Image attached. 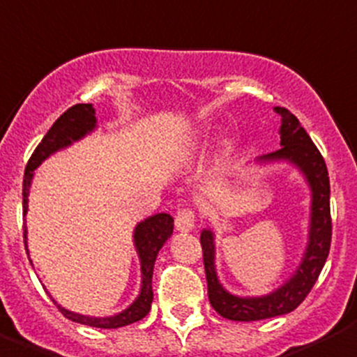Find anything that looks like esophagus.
Returning a JSON list of instances; mask_svg holds the SVG:
<instances>
[{"label": "esophagus", "instance_id": "esophagus-1", "mask_svg": "<svg viewBox=\"0 0 357 357\" xmlns=\"http://www.w3.org/2000/svg\"><path fill=\"white\" fill-rule=\"evenodd\" d=\"M174 225L178 231H192L194 230V226H196V217H194V212H192L190 208L178 210Z\"/></svg>", "mask_w": 357, "mask_h": 357}]
</instances>
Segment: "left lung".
Listing matches in <instances>:
<instances>
[{"label":"left lung","instance_id":"8db88e82","mask_svg":"<svg viewBox=\"0 0 357 357\" xmlns=\"http://www.w3.org/2000/svg\"><path fill=\"white\" fill-rule=\"evenodd\" d=\"M280 116V149L275 153L257 158V163H289L298 169L311 190V210H309L307 246L300 264L282 286L262 296H238L225 289L215 269V235L210 228L201 231L203 262L208 284V300L222 318L234 321H257L294 311L305 300L309 291L320 277L321 269L331 250V185L328 172L320 151L316 149L309 135L300 126L298 119L286 107H275Z\"/></svg>","mask_w":357,"mask_h":357}]
</instances>
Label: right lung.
I'll return each instance as SVG.
<instances>
[{"instance_id":"1","label":"right lung","mask_w":357,"mask_h":357,"mask_svg":"<svg viewBox=\"0 0 357 357\" xmlns=\"http://www.w3.org/2000/svg\"><path fill=\"white\" fill-rule=\"evenodd\" d=\"M97 129V116H95V107L91 104H77L73 107L63 113L55 120V123L50 127V131L46 132L41 144L37 145L33 151L32 158L29 160V165L24 169V179H23V217H26L29 212V196L30 187H32V179L36 174V169L41 165L46 158L55 154L57 151L70 147L73 142L82 140L84 136L91 135ZM174 230V219L169 213L161 212L154 213V215L147 217L144 221H140L135 226L132 231V243H135L136 253L140 259V271H142V286L140 293L132 300L129 307L123 311L116 312L113 316H86L79 314V312L68 311L63 305H59L57 302L54 303L59 307V311L66 316L68 320L77 321V324L89 325V327L98 328H119L126 327L129 324L142 320L151 311V303H153V269L154 262H156L158 252H160L163 244L167 243V238L172 235ZM26 226H24V248L29 253V244H26ZM30 255V253H29ZM30 259V257H29ZM32 262V260H30Z\"/></svg>"}]
</instances>
